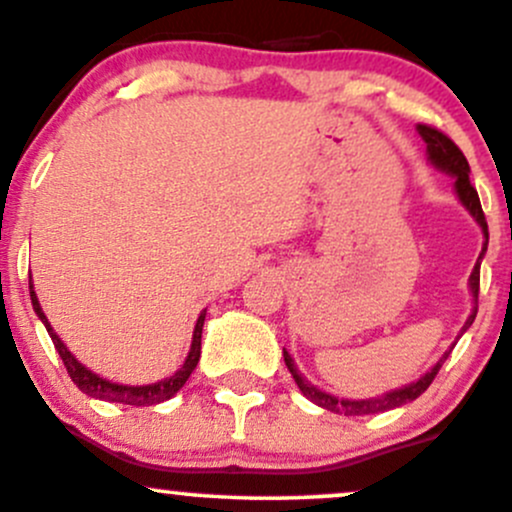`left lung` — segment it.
Masks as SVG:
<instances>
[{
  "mask_svg": "<svg viewBox=\"0 0 512 512\" xmlns=\"http://www.w3.org/2000/svg\"><path fill=\"white\" fill-rule=\"evenodd\" d=\"M419 134L421 139L426 142V151H428V161L433 163L438 170H443V173H448L455 178V190H457V197H460V202L464 204V209L469 211V214L477 219V223L481 226V231H484V248H481V255L477 264H474L472 269V276H469V289H472V296H474V303H477L479 298V267H481V260H484V252H486V245H489V226H486V216L484 211H481V202H479V195L477 190L472 187V182H469V163L464 154L460 151V146H457L448 134H443L440 129L436 127H428V125H419ZM474 317H477V305H474L472 315L467 317V322H464L462 332L464 334L469 330V325L474 322ZM452 351V349H450ZM450 351H445L443 358L428 370L426 375H421L416 383H409L404 387H399V390H392L387 392V395H380V397H370V399H339L334 395H327V392L317 390L315 385H310L308 380L303 378L301 373H298V368L293 366V358L289 356V351H284V361H286V368L291 370L293 380H296V385L301 387V392L305 397L310 399V402L317 404V407L327 409V411H334V414H344V416H366V414H380V411H390L395 407H402V404L407 402H414L416 397L424 395L428 390V385L433 383V378L438 375L440 366L445 363V358L450 356Z\"/></svg>",
  "mask_w": 512,
  "mask_h": 512,
  "instance_id": "8db88e82",
  "label": "left lung"
}]
</instances>
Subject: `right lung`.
<instances>
[{"label": "right lung", "mask_w": 512, "mask_h": 512, "mask_svg": "<svg viewBox=\"0 0 512 512\" xmlns=\"http://www.w3.org/2000/svg\"><path fill=\"white\" fill-rule=\"evenodd\" d=\"M28 281H31V279H28ZM31 303H33L35 315L43 320L45 330H48V334L52 337V344H55L57 354L62 356L64 368H67L69 378H72L74 385L79 387V390L88 397L105 399V402H117V404H132V407H151V404H161V402H166V399L173 397L175 392H178L180 387L187 383L190 373L197 368L199 354H202V327H204V315H207V310H204V313L197 317L195 334H192L190 354H187L185 363H182V368L178 370V373L170 375V378H166V380H158V383H151V385L132 387V385L110 383V380H105V378H101V375L93 373V370L81 366V363L72 356V351H69L67 346L62 344V339L57 337L55 330H52L48 317H45L43 308H40L38 296H35V291H33V284H31Z\"/></svg>", "instance_id": "1"}]
</instances>
